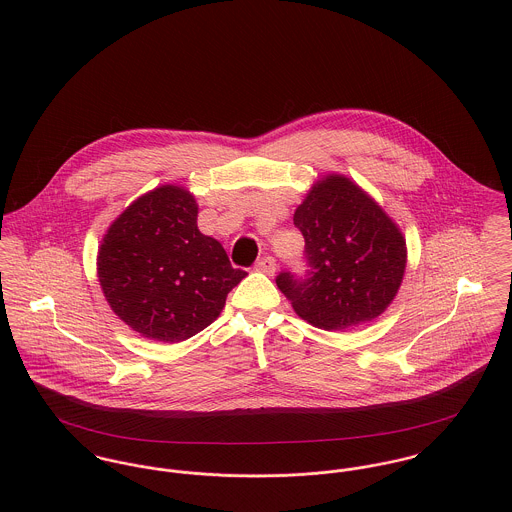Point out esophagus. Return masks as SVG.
Returning <instances> with one entry per match:
<instances>
[{
	"label": "esophagus",
	"mask_w": 512,
	"mask_h": 512,
	"mask_svg": "<svg viewBox=\"0 0 512 512\" xmlns=\"http://www.w3.org/2000/svg\"><path fill=\"white\" fill-rule=\"evenodd\" d=\"M256 270L258 272H264L268 276H272L276 272V260L272 256H262L258 262H256Z\"/></svg>",
	"instance_id": "obj_1"
}]
</instances>
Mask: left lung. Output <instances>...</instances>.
I'll return each instance as SVG.
<instances>
[{
    "label": "left lung",
    "instance_id": "obj_1",
    "mask_svg": "<svg viewBox=\"0 0 512 512\" xmlns=\"http://www.w3.org/2000/svg\"><path fill=\"white\" fill-rule=\"evenodd\" d=\"M305 272L284 270L276 284L307 323L341 331L378 317L400 288L406 242L386 213L347 177L319 181L297 207Z\"/></svg>",
    "mask_w": 512,
    "mask_h": 512
}]
</instances>
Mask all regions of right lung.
<instances>
[{"instance_id":"1","label":"right lung","mask_w":512,"mask_h":512,"mask_svg":"<svg viewBox=\"0 0 512 512\" xmlns=\"http://www.w3.org/2000/svg\"><path fill=\"white\" fill-rule=\"evenodd\" d=\"M248 274L197 228V203L163 185L132 203L106 232L98 278L114 313L147 339L185 341L209 327Z\"/></svg>"}]
</instances>
